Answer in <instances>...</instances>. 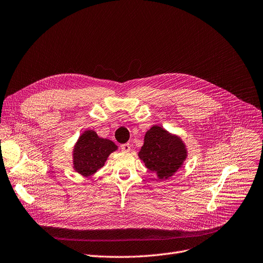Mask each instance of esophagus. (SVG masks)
Instances as JSON below:
<instances>
[{"label": "esophagus", "instance_id": "esophagus-1", "mask_svg": "<svg viewBox=\"0 0 263 263\" xmlns=\"http://www.w3.org/2000/svg\"><path fill=\"white\" fill-rule=\"evenodd\" d=\"M121 149L123 152H129L130 151V144L129 143H124L121 145Z\"/></svg>", "mask_w": 263, "mask_h": 263}]
</instances>
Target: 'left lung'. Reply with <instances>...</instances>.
I'll use <instances>...</instances> for the list:
<instances>
[{"label": "left lung", "mask_w": 263, "mask_h": 263, "mask_svg": "<svg viewBox=\"0 0 263 263\" xmlns=\"http://www.w3.org/2000/svg\"><path fill=\"white\" fill-rule=\"evenodd\" d=\"M187 154L186 144L180 136L153 125L144 135L138 156L146 168L155 172L160 181H164L182 168Z\"/></svg>", "instance_id": "left-lung-1"}]
</instances>
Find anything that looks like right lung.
Masks as SVG:
<instances>
[{
	"instance_id": "add662e5",
	"label": "right lung",
	"mask_w": 263,
	"mask_h": 263,
	"mask_svg": "<svg viewBox=\"0 0 263 263\" xmlns=\"http://www.w3.org/2000/svg\"><path fill=\"white\" fill-rule=\"evenodd\" d=\"M117 149L114 141L102 138L93 129H86L73 145L72 168L82 177H91L104 167L109 155Z\"/></svg>"
}]
</instances>
